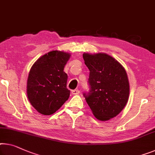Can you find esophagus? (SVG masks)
Returning <instances> with one entry per match:
<instances>
[{
  "label": "esophagus",
  "instance_id": "1",
  "mask_svg": "<svg viewBox=\"0 0 155 155\" xmlns=\"http://www.w3.org/2000/svg\"><path fill=\"white\" fill-rule=\"evenodd\" d=\"M71 93H72V94H74V95H76V94H79L80 91H78V90H74V91H71Z\"/></svg>",
  "mask_w": 155,
  "mask_h": 155
}]
</instances>
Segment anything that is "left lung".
Returning a JSON list of instances; mask_svg holds the SVG:
<instances>
[{"instance_id":"left-lung-1","label":"left lung","mask_w":155,"mask_h":155,"mask_svg":"<svg viewBox=\"0 0 155 155\" xmlns=\"http://www.w3.org/2000/svg\"><path fill=\"white\" fill-rule=\"evenodd\" d=\"M83 58L90 70L91 87L84 96L97 119L108 120L118 115L127 103V74L122 64L107 54L84 53Z\"/></svg>"}]
</instances>
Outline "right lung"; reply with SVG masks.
Here are the masks:
<instances>
[{"label":"right lung","instance_id":"right-lung-1","mask_svg":"<svg viewBox=\"0 0 155 155\" xmlns=\"http://www.w3.org/2000/svg\"><path fill=\"white\" fill-rule=\"evenodd\" d=\"M70 54L52 51L33 64L27 80V96L37 111L45 115L56 112L68 100V74L64 68Z\"/></svg>","mask_w":155,"mask_h":155}]
</instances>
